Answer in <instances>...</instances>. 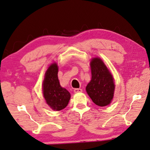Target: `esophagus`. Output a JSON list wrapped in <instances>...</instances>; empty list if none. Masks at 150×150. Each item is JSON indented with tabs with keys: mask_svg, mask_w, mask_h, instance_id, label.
<instances>
[{
	"mask_svg": "<svg viewBox=\"0 0 150 150\" xmlns=\"http://www.w3.org/2000/svg\"><path fill=\"white\" fill-rule=\"evenodd\" d=\"M74 92H75V93H81V92H82V89H80V88H75V89H74Z\"/></svg>",
	"mask_w": 150,
	"mask_h": 150,
	"instance_id": "obj_1",
	"label": "esophagus"
}]
</instances>
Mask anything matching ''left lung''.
I'll return each instance as SVG.
<instances>
[{
  "mask_svg": "<svg viewBox=\"0 0 150 150\" xmlns=\"http://www.w3.org/2000/svg\"><path fill=\"white\" fill-rule=\"evenodd\" d=\"M91 79L86 86V91L93 102L99 106L110 104L114 97L115 85L110 71L100 58L90 62Z\"/></svg>",
  "mask_w": 150,
  "mask_h": 150,
  "instance_id": "8db88e82",
  "label": "left lung"
}]
</instances>
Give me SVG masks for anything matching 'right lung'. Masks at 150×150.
I'll use <instances>...</instances> for the list:
<instances>
[{
    "instance_id": "add662e5",
    "label": "right lung",
    "mask_w": 150,
    "mask_h": 150,
    "mask_svg": "<svg viewBox=\"0 0 150 150\" xmlns=\"http://www.w3.org/2000/svg\"><path fill=\"white\" fill-rule=\"evenodd\" d=\"M58 72L57 64H51L46 71L42 85L43 95L47 104L56 111L65 108L71 98L70 93L60 85Z\"/></svg>"
}]
</instances>
